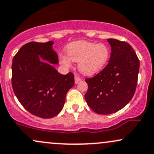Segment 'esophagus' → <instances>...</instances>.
I'll return each instance as SVG.
<instances>
[{
    "label": "esophagus",
    "instance_id": "obj_1",
    "mask_svg": "<svg viewBox=\"0 0 154 154\" xmlns=\"http://www.w3.org/2000/svg\"><path fill=\"white\" fill-rule=\"evenodd\" d=\"M81 80H82V79H81V78H79L78 76H77V75L75 76V84H77V83H79Z\"/></svg>",
    "mask_w": 154,
    "mask_h": 154
}]
</instances>
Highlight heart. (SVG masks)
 <instances>
[{
	"label": "heart",
	"instance_id": "heart-1",
	"mask_svg": "<svg viewBox=\"0 0 154 154\" xmlns=\"http://www.w3.org/2000/svg\"><path fill=\"white\" fill-rule=\"evenodd\" d=\"M67 57H61V62L69 66L70 60L78 62L79 71L85 75H93L106 65L110 56L109 47L105 44L87 41L72 42L66 49Z\"/></svg>",
	"mask_w": 154,
	"mask_h": 154
}]
</instances>
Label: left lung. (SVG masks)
<instances>
[{"label": "left lung", "instance_id": "1", "mask_svg": "<svg viewBox=\"0 0 154 154\" xmlns=\"http://www.w3.org/2000/svg\"><path fill=\"white\" fill-rule=\"evenodd\" d=\"M111 55L103 71L85 79L88 90L85 98L96 113L107 115L121 110L136 89L140 62L132 47L125 42L108 38Z\"/></svg>", "mask_w": 154, "mask_h": 154}]
</instances>
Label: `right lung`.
Returning a JSON list of instances; mask_svg holds the SVG:
<instances>
[{
	"label": "right lung",
	"mask_w": 154,
	"mask_h": 154,
	"mask_svg": "<svg viewBox=\"0 0 154 154\" xmlns=\"http://www.w3.org/2000/svg\"><path fill=\"white\" fill-rule=\"evenodd\" d=\"M53 44L51 41L26 44L12 62L15 95L26 110L42 118H51L60 112L66 93L75 85L72 72L63 75L51 64L59 62Z\"/></svg>",
	"instance_id": "1"
}]
</instances>
